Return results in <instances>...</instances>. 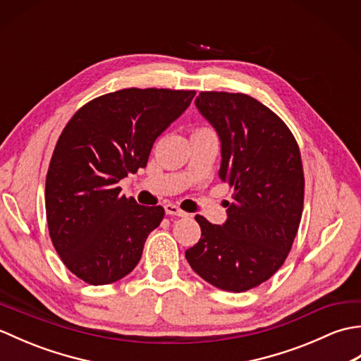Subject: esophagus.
Masks as SVG:
<instances>
[{"label": "esophagus", "mask_w": 361, "mask_h": 361, "mask_svg": "<svg viewBox=\"0 0 361 361\" xmlns=\"http://www.w3.org/2000/svg\"><path fill=\"white\" fill-rule=\"evenodd\" d=\"M164 211L167 216H176V217H186V212L181 211L178 206H175L172 203H167L164 204Z\"/></svg>", "instance_id": "esophagus-1"}]
</instances>
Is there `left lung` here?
I'll return each mask as SVG.
<instances>
[{
	"instance_id": "8db88e82",
	"label": "left lung",
	"mask_w": 361,
	"mask_h": 361,
	"mask_svg": "<svg viewBox=\"0 0 361 361\" xmlns=\"http://www.w3.org/2000/svg\"><path fill=\"white\" fill-rule=\"evenodd\" d=\"M220 140L219 176L234 189L224 225L197 216L202 239L186 259L220 290L247 291L287 259L301 221L304 172L288 127L255 97L203 91L195 99Z\"/></svg>"
}]
</instances>
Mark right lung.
Segmentation results:
<instances>
[{"mask_svg": "<svg viewBox=\"0 0 361 361\" xmlns=\"http://www.w3.org/2000/svg\"><path fill=\"white\" fill-rule=\"evenodd\" d=\"M195 91L127 88L83 105L68 122L46 175L49 235L68 270L91 286L124 278L164 217L118 183L147 166L157 137L186 111Z\"/></svg>", "mask_w": 361, "mask_h": 361, "instance_id": "add662e5", "label": "right lung"}]
</instances>
